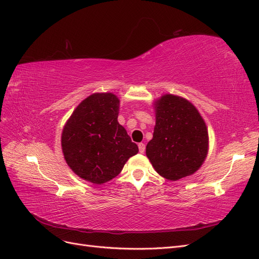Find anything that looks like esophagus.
<instances>
[{"mask_svg":"<svg viewBox=\"0 0 259 259\" xmlns=\"http://www.w3.org/2000/svg\"><path fill=\"white\" fill-rule=\"evenodd\" d=\"M139 151L140 153H144L145 152V144L144 143H139Z\"/></svg>","mask_w":259,"mask_h":259,"instance_id":"esophagus-1","label":"esophagus"}]
</instances>
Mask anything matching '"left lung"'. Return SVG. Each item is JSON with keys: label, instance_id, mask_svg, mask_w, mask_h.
I'll return each instance as SVG.
<instances>
[{"label": "left lung", "instance_id": "1", "mask_svg": "<svg viewBox=\"0 0 259 259\" xmlns=\"http://www.w3.org/2000/svg\"><path fill=\"white\" fill-rule=\"evenodd\" d=\"M153 139L146 156L162 178L177 181L196 172L208 154V130L197 108L187 99L164 94L154 101Z\"/></svg>", "mask_w": 259, "mask_h": 259}]
</instances>
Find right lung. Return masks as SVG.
Wrapping results in <instances>:
<instances>
[{
  "instance_id": "add662e5",
  "label": "right lung",
  "mask_w": 259,
  "mask_h": 259,
  "mask_svg": "<svg viewBox=\"0 0 259 259\" xmlns=\"http://www.w3.org/2000/svg\"><path fill=\"white\" fill-rule=\"evenodd\" d=\"M120 101L110 92L89 95L73 110L62 132L64 158L81 179L103 184L120 174L138 145L118 122Z\"/></svg>"
}]
</instances>
